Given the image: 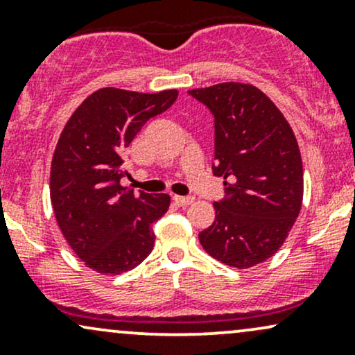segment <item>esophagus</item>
I'll return each mask as SVG.
<instances>
[{
    "label": "esophagus",
    "mask_w": 355,
    "mask_h": 355,
    "mask_svg": "<svg viewBox=\"0 0 355 355\" xmlns=\"http://www.w3.org/2000/svg\"><path fill=\"white\" fill-rule=\"evenodd\" d=\"M173 202L177 203L178 207H187V205H190L191 202H193V197H182V195H175Z\"/></svg>",
    "instance_id": "34e87169"
}]
</instances>
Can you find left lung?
<instances>
[{"label":"left lung","instance_id":"obj_1","mask_svg":"<svg viewBox=\"0 0 355 355\" xmlns=\"http://www.w3.org/2000/svg\"><path fill=\"white\" fill-rule=\"evenodd\" d=\"M214 115L211 170L225 195L214 203V223L198 234L218 262L247 268L282 247L302 207L304 172L299 145L280 110L259 88L220 83L190 89Z\"/></svg>","mask_w":355,"mask_h":355}]
</instances>
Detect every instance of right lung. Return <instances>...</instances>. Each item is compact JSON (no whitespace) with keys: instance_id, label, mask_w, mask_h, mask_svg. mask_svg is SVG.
Instances as JSON below:
<instances>
[{"instance_id":"1","label":"right lung","mask_w":355,"mask_h":355,"mask_svg":"<svg viewBox=\"0 0 355 355\" xmlns=\"http://www.w3.org/2000/svg\"><path fill=\"white\" fill-rule=\"evenodd\" d=\"M177 96V89L101 88L76 108L61 132L51 164V205L75 254L100 274L132 270L152 252V225L168 210L170 197L120 185L130 177L125 148Z\"/></svg>"}]
</instances>
